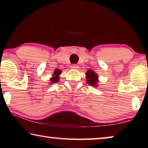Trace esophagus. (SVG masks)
Instances as JSON below:
<instances>
[{
	"label": "esophagus",
	"instance_id": "1",
	"mask_svg": "<svg viewBox=\"0 0 148 148\" xmlns=\"http://www.w3.org/2000/svg\"><path fill=\"white\" fill-rule=\"evenodd\" d=\"M71 68H72V69L77 70V69H78L79 66H78V65H77V64H72L71 66Z\"/></svg>",
	"mask_w": 148,
	"mask_h": 148
}]
</instances>
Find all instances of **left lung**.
Segmentation results:
<instances>
[{
	"label": "left lung",
	"mask_w": 148,
	"mask_h": 148,
	"mask_svg": "<svg viewBox=\"0 0 148 148\" xmlns=\"http://www.w3.org/2000/svg\"><path fill=\"white\" fill-rule=\"evenodd\" d=\"M86 81L89 85L93 87L98 86L99 82V76L97 73L91 70H88L86 73Z\"/></svg>",
	"instance_id": "left-lung-1"
}]
</instances>
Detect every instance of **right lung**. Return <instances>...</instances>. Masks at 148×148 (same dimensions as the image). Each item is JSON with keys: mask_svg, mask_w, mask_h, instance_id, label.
I'll use <instances>...</instances> for the list:
<instances>
[{"mask_svg": "<svg viewBox=\"0 0 148 148\" xmlns=\"http://www.w3.org/2000/svg\"><path fill=\"white\" fill-rule=\"evenodd\" d=\"M62 73V71L61 70H59V69H56V71H54L53 72V74H52V77L50 78V82L49 84H53L55 83H57V82H59V79H60V75ZM49 84V85H50Z\"/></svg>", "mask_w": 148, "mask_h": 148, "instance_id": "right-lung-1", "label": "right lung"}]
</instances>
